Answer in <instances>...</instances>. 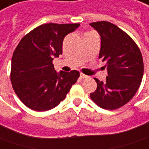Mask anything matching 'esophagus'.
Returning <instances> with one entry per match:
<instances>
[{"mask_svg":"<svg viewBox=\"0 0 149 149\" xmlns=\"http://www.w3.org/2000/svg\"><path fill=\"white\" fill-rule=\"evenodd\" d=\"M80 77H81V79H84V78H87V75L82 74V73H81V74H80Z\"/></svg>","mask_w":149,"mask_h":149,"instance_id":"34e87169","label":"esophagus"}]
</instances>
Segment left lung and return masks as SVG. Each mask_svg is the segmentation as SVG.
I'll list each match as a JSON object with an SVG mask.
<instances>
[{
  "instance_id": "obj_1",
  "label": "left lung",
  "mask_w": 149,
  "mask_h": 149,
  "mask_svg": "<svg viewBox=\"0 0 149 149\" xmlns=\"http://www.w3.org/2000/svg\"><path fill=\"white\" fill-rule=\"evenodd\" d=\"M101 36L99 58L106 62L107 77L90 94L94 102L104 109L123 107L137 93L143 76L142 53L133 40L108 22L90 23Z\"/></svg>"
}]
</instances>
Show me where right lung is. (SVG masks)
<instances>
[{
	"label": "right lung",
	"mask_w": 149,
	"mask_h": 149,
	"mask_svg": "<svg viewBox=\"0 0 149 149\" xmlns=\"http://www.w3.org/2000/svg\"><path fill=\"white\" fill-rule=\"evenodd\" d=\"M80 24H44L19 42L11 59L10 81L23 103L37 112L56 107L65 99L79 72H56L52 61L62 54V42Z\"/></svg>",
	"instance_id": "add662e5"
}]
</instances>
